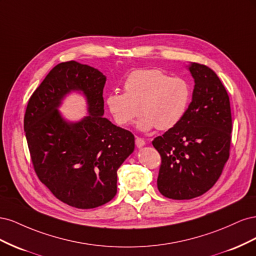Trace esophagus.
<instances>
[{
	"label": "esophagus",
	"instance_id": "34e87169",
	"mask_svg": "<svg viewBox=\"0 0 256 256\" xmlns=\"http://www.w3.org/2000/svg\"><path fill=\"white\" fill-rule=\"evenodd\" d=\"M136 147H138V148H140V147H142V146H144L145 145L144 138H142L140 136H136Z\"/></svg>",
	"mask_w": 256,
	"mask_h": 256
}]
</instances>
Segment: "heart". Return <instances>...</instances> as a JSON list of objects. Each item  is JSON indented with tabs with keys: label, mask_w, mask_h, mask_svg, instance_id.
<instances>
[{
	"label": "heart",
	"mask_w": 256,
	"mask_h": 256,
	"mask_svg": "<svg viewBox=\"0 0 256 256\" xmlns=\"http://www.w3.org/2000/svg\"><path fill=\"white\" fill-rule=\"evenodd\" d=\"M125 92H113L106 104L113 120L127 126L141 113L136 127L148 131L168 130L182 120L187 111L191 90L178 76H168L158 69H140L131 72L124 83Z\"/></svg>",
	"instance_id": "1"
}]
</instances>
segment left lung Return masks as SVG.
Returning a JSON list of instances; mask_svg holds the SVG:
<instances>
[{"label": "left lung", "instance_id": "1", "mask_svg": "<svg viewBox=\"0 0 256 256\" xmlns=\"http://www.w3.org/2000/svg\"><path fill=\"white\" fill-rule=\"evenodd\" d=\"M189 72L194 79L192 102L182 120L152 141L161 156L158 190L173 200L204 194L219 180L230 157L228 92L209 67L191 63Z\"/></svg>", "mask_w": 256, "mask_h": 256}]
</instances>
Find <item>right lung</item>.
Segmentation results:
<instances>
[{
    "mask_svg": "<svg viewBox=\"0 0 256 256\" xmlns=\"http://www.w3.org/2000/svg\"><path fill=\"white\" fill-rule=\"evenodd\" d=\"M106 76L78 62L60 63L30 96L24 131L40 182L63 203L80 209L102 206L118 192V170L134 150V136L104 118ZM79 90L89 115L67 122L61 100Z\"/></svg>",
    "mask_w": 256,
    "mask_h": 256,
    "instance_id": "obj_1",
    "label": "right lung"
}]
</instances>
